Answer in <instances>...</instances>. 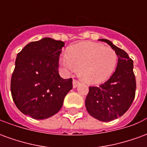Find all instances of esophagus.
<instances>
[{
  "label": "esophagus",
  "instance_id": "esophagus-1",
  "mask_svg": "<svg viewBox=\"0 0 147 147\" xmlns=\"http://www.w3.org/2000/svg\"><path fill=\"white\" fill-rule=\"evenodd\" d=\"M80 84V83L78 81V80H73V87L74 88H76V87H77V86H79Z\"/></svg>",
  "mask_w": 147,
  "mask_h": 147
}]
</instances>
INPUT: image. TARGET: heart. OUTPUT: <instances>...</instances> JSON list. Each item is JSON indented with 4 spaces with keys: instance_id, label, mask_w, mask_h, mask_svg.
Listing matches in <instances>:
<instances>
[{
    "instance_id": "b5f03b06",
    "label": "heart",
    "mask_w": 147,
    "mask_h": 147,
    "mask_svg": "<svg viewBox=\"0 0 147 147\" xmlns=\"http://www.w3.org/2000/svg\"><path fill=\"white\" fill-rule=\"evenodd\" d=\"M117 56L110 46L83 42L71 46L67 54L61 55L60 63L69 70L79 69L80 79L89 84H99L111 76L116 67Z\"/></svg>"
}]
</instances>
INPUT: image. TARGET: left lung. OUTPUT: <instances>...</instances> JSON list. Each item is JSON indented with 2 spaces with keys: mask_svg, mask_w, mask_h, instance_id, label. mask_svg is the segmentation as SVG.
I'll list each match as a JSON object with an SVG mask.
<instances>
[{
  "mask_svg": "<svg viewBox=\"0 0 147 147\" xmlns=\"http://www.w3.org/2000/svg\"><path fill=\"white\" fill-rule=\"evenodd\" d=\"M108 43L116 52L118 62L116 71L105 83L90 86L85 105L90 116L97 120L109 122L123 116L132 104L136 95V76L133 61L126 52L118 48L109 40Z\"/></svg>",
  "mask_w": 147,
  "mask_h": 147,
  "instance_id": "left-lung-1",
  "label": "left lung"
}]
</instances>
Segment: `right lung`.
Instances as JSON below:
<instances>
[{
    "instance_id": "obj_1",
    "label": "right lung",
    "mask_w": 147,
    "mask_h": 147,
    "mask_svg": "<svg viewBox=\"0 0 147 147\" xmlns=\"http://www.w3.org/2000/svg\"><path fill=\"white\" fill-rule=\"evenodd\" d=\"M62 41L44 38L30 42L17 54L11 80L12 99L19 110L36 120L58 113L72 89V79L58 72Z\"/></svg>"
}]
</instances>
